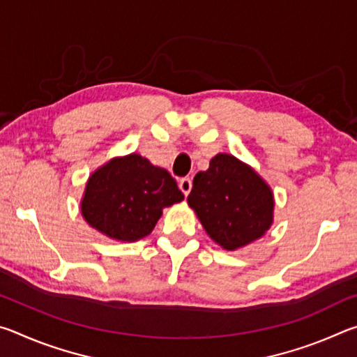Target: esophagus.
<instances>
[{
    "mask_svg": "<svg viewBox=\"0 0 357 357\" xmlns=\"http://www.w3.org/2000/svg\"><path fill=\"white\" fill-rule=\"evenodd\" d=\"M179 189L187 197L192 190V179L190 178H183L179 181Z\"/></svg>",
    "mask_w": 357,
    "mask_h": 357,
    "instance_id": "obj_1",
    "label": "esophagus"
}]
</instances>
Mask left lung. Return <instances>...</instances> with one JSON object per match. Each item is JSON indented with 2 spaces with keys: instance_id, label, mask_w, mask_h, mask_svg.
I'll return each mask as SVG.
<instances>
[{
  "instance_id": "8db88e82",
  "label": "left lung",
  "mask_w": 357,
  "mask_h": 357,
  "mask_svg": "<svg viewBox=\"0 0 357 357\" xmlns=\"http://www.w3.org/2000/svg\"><path fill=\"white\" fill-rule=\"evenodd\" d=\"M187 203L209 238L225 250L259 239L274 219L271 187L231 154H217L206 172L195 174Z\"/></svg>"
}]
</instances>
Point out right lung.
I'll list each match as a JSON object with an SVG mask.
<instances>
[{"mask_svg": "<svg viewBox=\"0 0 357 357\" xmlns=\"http://www.w3.org/2000/svg\"><path fill=\"white\" fill-rule=\"evenodd\" d=\"M183 200L184 193L165 168L134 153L114 157L89 176L80 208L98 231L134 243L153 231L162 209Z\"/></svg>", "mask_w": 357, "mask_h": 357, "instance_id": "right-lung-1", "label": "right lung"}]
</instances>
